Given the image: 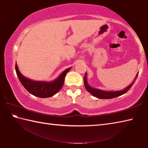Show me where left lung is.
<instances>
[{"mask_svg": "<svg viewBox=\"0 0 148 148\" xmlns=\"http://www.w3.org/2000/svg\"><path fill=\"white\" fill-rule=\"evenodd\" d=\"M138 73L136 76V77L134 80V82L131 83V84H130L128 87H127L126 88H125L124 89L121 90V91H103V90H101L99 89H96V88H93V87H91L89 85L88 82H87V74L86 73L84 76V85H85V87L87 89V91L89 92H90L92 96H94L95 97L98 99H113V98H116L117 97H119L121 95H123L125 93L129 91L130 88L132 86V85L134 83L135 80H136V77L138 76Z\"/></svg>", "mask_w": 148, "mask_h": 148, "instance_id": "obj_1", "label": "left lung"}]
</instances>
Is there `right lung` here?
Masks as SVG:
<instances>
[{"mask_svg": "<svg viewBox=\"0 0 148 148\" xmlns=\"http://www.w3.org/2000/svg\"><path fill=\"white\" fill-rule=\"evenodd\" d=\"M71 67L67 69L59 75L58 77L51 82L34 81L23 76L20 72L17 63H16V71L20 82L30 93L34 96L40 98H47L53 96L61 90L64 84L66 74Z\"/></svg>", "mask_w": 148, "mask_h": 148, "instance_id": "right-lung-1", "label": "right lung"}]
</instances>
